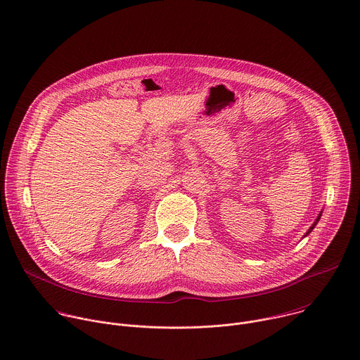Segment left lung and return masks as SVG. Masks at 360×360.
<instances>
[{
    "mask_svg": "<svg viewBox=\"0 0 360 360\" xmlns=\"http://www.w3.org/2000/svg\"><path fill=\"white\" fill-rule=\"evenodd\" d=\"M319 218H321V217H318V219H316V222H315V224H314V225H312V228H311V229H309V232H311V231H312V229H314V228H315V225H316V224H318V221H319ZM309 232H307V233H309Z\"/></svg>",
    "mask_w": 360,
    "mask_h": 360,
    "instance_id": "1",
    "label": "left lung"
}]
</instances>
